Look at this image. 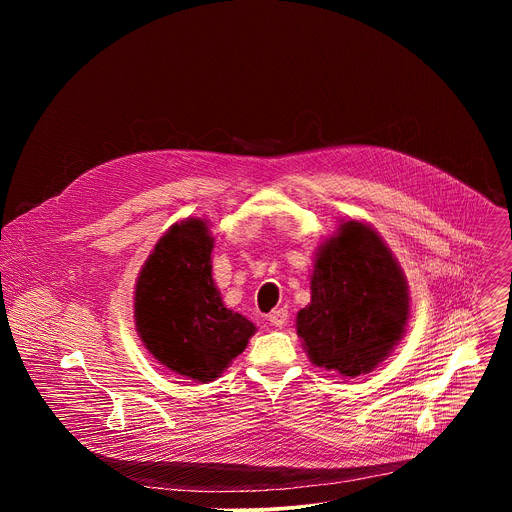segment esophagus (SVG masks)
Segmentation results:
<instances>
[{
    "instance_id": "1",
    "label": "esophagus",
    "mask_w": 512,
    "mask_h": 512,
    "mask_svg": "<svg viewBox=\"0 0 512 512\" xmlns=\"http://www.w3.org/2000/svg\"><path fill=\"white\" fill-rule=\"evenodd\" d=\"M287 318H289V314H287L285 308H275V310L269 314V322H271V326H275V328H283V326L287 324Z\"/></svg>"
}]
</instances>
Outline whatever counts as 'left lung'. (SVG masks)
<instances>
[{"label":"left lung","instance_id":"8db88e82","mask_svg":"<svg viewBox=\"0 0 512 512\" xmlns=\"http://www.w3.org/2000/svg\"><path fill=\"white\" fill-rule=\"evenodd\" d=\"M407 318V281L391 249L369 225L342 223L318 249L312 302L296 320L310 360L350 379L371 373L401 340Z\"/></svg>","mask_w":512,"mask_h":512}]
</instances>
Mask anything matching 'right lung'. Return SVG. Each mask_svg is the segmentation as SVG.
Listing matches in <instances>:
<instances>
[{"label": "right lung", "mask_w": 512, "mask_h": 512, "mask_svg": "<svg viewBox=\"0 0 512 512\" xmlns=\"http://www.w3.org/2000/svg\"><path fill=\"white\" fill-rule=\"evenodd\" d=\"M214 239L200 218L170 227L135 283V326L156 360L192 381H214L255 334L225 308L212 281Z\"/></svg>", "instance_id": "obj_1"}]
</instances>
